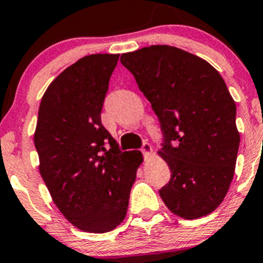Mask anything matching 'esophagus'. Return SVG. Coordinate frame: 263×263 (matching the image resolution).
Here are the masks:
<instances>
[{"label": "esophagus", "mask_w": 263, "mask_h": 263, "mask_svg": "<svg viewBox=\"0 0 263 263\" xmlns=\"http://www.w3.org/2000/svg\"><path fill=\"white\" fill-rule=\"evenodd\" d=\"M141 153L144 154L145 158H147V156L151 155V153H153V147H151V145L148 144V142H144V144H142Z\"/></svg>", "instance_id": "obj_1"}]
</instances>
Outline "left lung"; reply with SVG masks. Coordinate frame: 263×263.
Masks as SVG:
<instances>
[{"mask_svg":"<svg viewBox=\"0 0 263 263\" xmlns=\"http://www.w3.org/2000/svg\"><path fill=\"white\" fill-rule=\"evenodd\" d=\"M121 62L160 122L159 153L172 172L159 190L164 203L183 219L213 213L233 181L240 141L225 81L205 60L171 46L124 53Z\"/></svg>","mask_w":263,"mask_h":263,"instance_id":"1","label":"left lung"}]
</instances>
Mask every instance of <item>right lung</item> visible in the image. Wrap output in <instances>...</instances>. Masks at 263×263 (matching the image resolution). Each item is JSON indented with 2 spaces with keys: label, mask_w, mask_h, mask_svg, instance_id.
I'll return each instance as SVG.
<instances>
[{
  "label": "right lung",
  "mask_w": 263,
  "mask_h": 263,
  "mask_svg": "<svg viewBox=\"0 0 263 263\" xmlns=\"http://www.w3.org/2000/svg\"><path fill=\"white\" fill-rule=\"evenodd\" d=\"M119 54H90L58 75L42 98L34 144L39 172L63 216L89 233L123 221L142 163L121 151L102 124L103 103Z\"/></svg>",
  "instance_id": "right-lung-1"
}]
</instances>
